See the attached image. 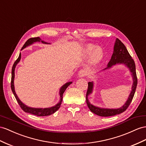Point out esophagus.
Masks as SVG:
<instances>
[{
  "mask_svg": "<svg viewBox=\"0 0 146 146\" xmlns=\"http://www.w3.org/2000/svg\"><path fill=\"white\" fill-rule=\"evenodd\" d=\"M88 73H89L88 71L86 69H82L80 71L79 73H78V76L80 78L84 77V76H87Z\"/></svg>",
  "mask_w": 146,
  "mask_h": 146,
  "instance_id": "34e87169",
  "label": "esophagus"
}]
</instances>
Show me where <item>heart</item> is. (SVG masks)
<instances>
[{
	"instance_id": "b5f03b06",
	"label": "heart",
	"mask_w": 146,
	"mask_h": 146,
	"mask_svg": "<svg viewBox=\"0 0 146 146\" xmlns=\"http://www.w3.org/2000/svg\"><path fill=\"white\" fill-rule=\"evenodd\" d=\"M95 47L96 46L93 44L87 45V46H86L85 49H84L85 54H91ZM102 57H103V51L102 50V48L100 47H96L95 49L92 52V54L91 55V62L94 63H98L102 58Z\"/></svg>"
}]
</instances>
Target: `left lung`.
I'll list each match as a JSON object with an SVG mask.
<instances>
[{"label":"left lung","mask_w":146,"mask_h":146,"mask_svg":"<svg viewBox=\"0 0 146 146\" xmlns=\"http://www.w3.org/2000/svg\"><path fill=\"white\" fill-rule=\"evenodd\" d=\"M117 64H123L126 65L129 70L130 72L131 73V75L133 76V83L131 88V91L128 100H126V103L121 107L119 109H104V108H100L92 105L89 102L88 99V96L92 92L93 86H94V83L93 82H89L88 83V88L86 92V103L88 107H89L92 113L98 115L100 117H110V116H113L118 115L119 113H123L125 111L127 108L129 107L131 102L133 98L134 95V93L136 91V89L137 87V79L136 73V65L134 61L132 58L131 56L129 54L128 50L124 44L122 43L121 41L118 39V38L116 39L114 48H113V53L111 55V57L110 62L107 65V68L104 69L105 70L107 69H109Z\"/></svg>","instance_id":"obj_1"}]
</instances>
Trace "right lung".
I'll return each mask as SVG.
<instances>
[{"instance_id": "1", "label": "right lung", "mask_w": 146, "mask_h": 146, "mask_svg": "<svg viewBox=\"0 0 146 146\" xmlns=\"http://www.w3.org/2000/svg\"><path fill=\"white\" fill-rule=\"evenodd\" d=\"M36 42H41L43 44H50V43H48L45 42L44 40H42L39 37H32V38L29 39L27 42H26L24 44V46L22 47L21 50H23V48L25 47H27L29 46H30L32 44ZM21 59V53H20L19 57L17 59V60L15 62L13 63V66H12V79H11V89H12V91L13 93V94L15 97V98L17 99V101L18 102L19 106L21 108V109L23 110L24 111L27 112V113H31L33 115H35L36 116H39V117H43V116H48L50 115L53 114L54 113L58 110V109L60 107V105L62 102V99H63V94L64 93L65 91L66 90V89L68 88L69 86L72 83V82H68V83H65L64 85H63L61 87L59 91V94H60V101L58 102V104H56L55 106L51 107H48V108H33L28 107L27 106H26L25 104H24L23 102H22L21 100L19 99V98H18V96L16 94L15 91V87H14V78H15V67L18 64L19 62L20 61Z\"/></svg>"}]
</instances>
